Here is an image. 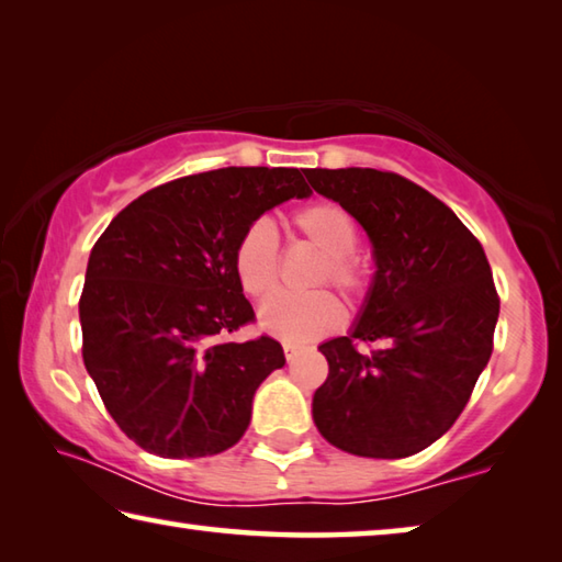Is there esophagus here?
<instances>
[{"mask_svg": "<svg viewBox=\"0 0 562 562\" xmlns=\"http://www.w3.org/2000/svg\"><path fill=\"white\" fill-rule=\"evenodd\" d=\"M300 349H302V347H297V345H290V341H288V345H284V357H288V361H292L294 357L300 355Z\"/></svg>", "mask_w": 562, "mask_h": 562, "instance_id": "34e87169", "label": "esophagus"}]
</instances>
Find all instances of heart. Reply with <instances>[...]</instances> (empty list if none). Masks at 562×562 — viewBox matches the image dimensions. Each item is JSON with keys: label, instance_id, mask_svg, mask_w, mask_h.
<instances>
[{"label": "heart", "instance_id": "1", "mask_svg": "<svg viewBox=\"0 0 562 562\" xmlns=\"http://www.w3.org/2000/svg\"><path fill=\"white\" fill-rule=\"evenodd\" d=\"M292 225L300 235L315 243L325 260L312 278V284H331L351 304H361L372 292V272L355 252L359 225L345 205L335 201H315L294 211ZM233 270L245 294L268 300L280 282V240L270 221L258 217L237 237L233 250ZM345 310L335 294L312 290L304 294L282 292L262 304L258 322L262 331L290 345H302L335 331Z\"/></svg>", "mask_w": 562, "mask_h": 562}]
</instances>
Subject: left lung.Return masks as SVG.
<instances>
[{"instance_id": "8db88e82", "label": "left lung", "mask_w": 562, "mask_h": 562, "mask_svg": "<svg viewBox=\"0 0 562 562\" xmlns=\"http://www.w3.org/2000/svg\"><path fill=\"white\" fill-rule=\"evenodd\" d=\"M307 180L357 217L376 260L355 329L319 347L329 374L312 416L341 451L404 459L451 429L488 364L501 310L491 265L451 207L404 176L312 168Z\"/></svg>"}]
</instances>
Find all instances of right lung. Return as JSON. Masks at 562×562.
Segmentation results:
<instances>
[{
	"instance_id": "right-lung-1",
	"label": "right lung",
	"mask_w": 562,
	"mask_h": 562,
	"mask_svg": "<svg viewBox=\"0 0 562 562\" xmlns=\"http://www.w3.org/2000/svg\"><path fill=\"white\" fill-rule=\"evenodd\" d=\"M307 170L221 168L148 190L113 217L79 300L81 355L119 429L160 459L223 453L284 364L280 341H231L255 322L233 270L252 221L307 198Z\"/></svg>"
}]
</instances>
